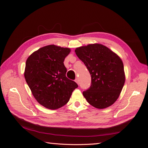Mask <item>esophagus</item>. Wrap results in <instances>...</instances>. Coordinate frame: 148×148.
<instances>
[{
  "mask_svg": "<svg viewBox=\"0 0 148 148\" xmlns=\"http://www.w3.org/2000/svg\"><path fill=\"white\" fill-rule=\"evenodd\" d=\"M75 82L77 83L78 84H79V80H78V78H76V79H75Z\"/></svg>",
  "mask_w": 148,
  "mask_h": 148,
  "instance_id": "esophagus-1",
  "label": "esophagus"
}]
</instances>
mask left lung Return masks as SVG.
<instances>
[{"label":"left lung","mask_w":148,"mask_h":148,"mask_svg":"<svg viewBox=\"0 0 148 148\" xmlns=\"http://www.w3.org/2000/svg\"><path fill=\"white\" fill-rule=\"evenodd\" d=\"M76 54L86 65L91 85L83 95L89 104L102 109L117 100L125 82L120 57L101 44H89L76 48Z\"/></svg>","instance_id":"obj_1"}]
</instances>
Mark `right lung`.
<instances>
[{"instance_id":"obj_1","label":"right lung","mask_w":148,"mask_h":148,"mask_svg":"<svg viewBox=\"0 0 148 148\" xmlns=\"http://www.w3.org/2000/svg\"><path fill=\"white\" fill-rule=\"evenodd\" d=\"M71 50L54 44L34 51L26 60L24 76L32 95L40 104L55 110L65 106L78 87L66 77L65 58Z\"/></svg>"}]
</instances>
